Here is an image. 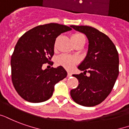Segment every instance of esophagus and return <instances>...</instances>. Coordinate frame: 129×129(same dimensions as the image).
Returning <instances> with one entry per match:
<instances>
[{
	"label": "esophagus",
	"mask_w": 129,
	"mask_h": 129,
	"mask_svg": "<svg viewBox=\"0 0 129 129\" xmlns=\"http://www.w3.org/2000/svg\"><path fill=\"white\" fill-rule=\"evenodd\" d=\"M71 76H72V74H71V73L68 72V73H67V77H71Z\"/></svg>",
	"instance_id": "34e87169"
}]
</instances>
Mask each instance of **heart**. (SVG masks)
Masks as SVG:
<instances>
[{"label": "heart", "instance_id": "b5f03b06", "mask_svg": "<svg viewBox=\"0 0 129 129\" xmlns=\"http://www.w3.org/2000/svg\"><path fill=\"white\" fill-rule=\"evenodd\" d=\"M82 39H86L84 35L81 33L73 34L71 36V41L74 44L75 42L79 41ZM78 63V59L75 57H71L65 54L59 56L56 59V64L62 66L67 70H72Z\"/></svg>", "mask_w": 129, "mask_h": 129}]
</instances>
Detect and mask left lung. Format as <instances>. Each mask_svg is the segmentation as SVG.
Wrapping results in <instances>:
<instances>
[{"mask_svg":"<svg viewBox=\"0 0 129 129\" xmlns=\"http://www.w3.org/2000/svg\"><path fill=\"white\" fill-rule=\"evenodd\" d=\"M86 35L88 39L86 56L77 68L84 71L73 75L79 85L71 90L73 100L80 105L93 107L107 97L119 74V57L116 47L106 35L88 26H71ZM88 72L89 76L85 75Z\"/></svg>","mask_w":129,"mask_h":129,"instance_id":"left-lung-1","label":"left lung"}]
</instances>
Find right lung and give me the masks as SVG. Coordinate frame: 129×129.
<instances>
[{"label":"right lung","mask_w":129,"mask_h":129,"mask_svg":"<svg viewBox=\"0 0 129 129\" xmlns=\"http://www.w3.org/2000/svg\"><path fill=\"white\" fill-rule=\"evenodd\" d=\"M65 25L50 23L30 30L19 39L11 60V79L18 94L24 100L41 103L53 94L54 86L67 75L62 66L43 69L53 64L54 43L61 33L71 30Z\"/></svg>","instance_id":"1"}]
</instances>
